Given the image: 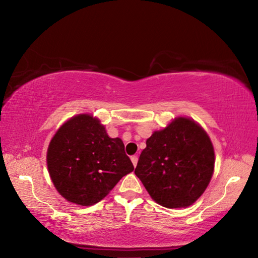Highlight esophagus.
I'll list each match as a JSON object with an SVG mask.
<instances>
[{
	"label": "esophagus",
	"instance_id": "1",
	"mask_svg": "<svg viewBox=\"0 0 258 258\" xmlns=\"http://www.w3.org/2000/svg\"><path fill=\"white\" fill-rule=\"evenodd\" d=\"M131 161H132V163H133V165H134V167L138 165V161H139V157L136 156V155H134V156H132L131 157Z\"/></svg>",
	"mask_w": 258,
	"mask_h": 258
}]
</instances>
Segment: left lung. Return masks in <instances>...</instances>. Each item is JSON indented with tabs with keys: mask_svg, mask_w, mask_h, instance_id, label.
Here are the masks:
<instances>
[{
	"mask_svg": "<svg viewBox=\"0 0 258 258\" xmlns=\"http://www.w3.org/2000/svg\"><path fill=\"white\" fill-rule=\"evenodd\" d=\"M214 164L210 136L194 119L177 117L147 139L135 175L158 204L180 208L204 193Z\"/></svg>",
	"mask_w": 258,
	"mask_h": 258,
	"instance_id": "8db88e82",
	"label": "left lung"
}]
</instances>
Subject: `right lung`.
Instances as JSON below:
<instances>
[{
    "mask_svg": "<svg viewBox=\"0 0 258 258\" xmlns=\"http://www.w3.org/2000/svg\"><path fill=\"white\" fill-rule=\"evenodd\" d=\"M46 162L58 193L82 206L103 200L134 169L123 141L109 138L100 119L90 114L76 115L58 128L48 145Z\"/></svg>",
    "mask_w": 258,
    "mask_h": 258,
    "instance_id": "right-lung-1",
    "label": "right lung"
}]
</instances>
